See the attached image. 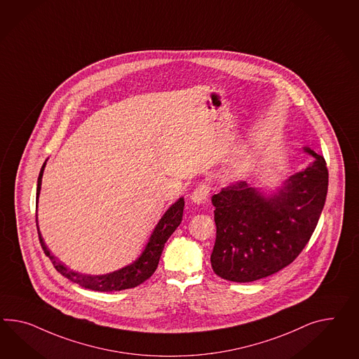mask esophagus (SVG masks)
Listing matches in <instances>:
<instances>
[{"label":"esophagus","mask_w":359,"mask_h":359,"mask_svg":"<svg viewBox=\"0 0 359 359\" xmlns=\"http://www.w3.org/2000/svg\"><path fill=\"white\" fill-rule=\"evenodd\" d=\"M210 190H211V189H210L208 184H199V186L194 190L193 194L190 195L191 202L195 203V204H204V203L207 202L208 196H210Z\"/></svg>","instance_id":"obj_1"}]
</instances>
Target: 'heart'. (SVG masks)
Instances as JSON below:
<instances>
[{
    "label": "heart",
    "instance_id": "obj_1",
    "mask_svg": "<svg viewBox=\"0 0 359 359\" xmlns=\"http://www.w3.org/2000/svg\"><path fill=\"white\" fill-rule=\"evenodd\" d=\"M245 165H246V164H245V163H242V164H239V165L237 166V172H241V170H243V169H245Z\"/></svg>",
    "mask_w": 359,
    "mask_h": 359
}]
</instances>
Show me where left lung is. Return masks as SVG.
Instances as JSON below:
<instances>
[{
  "label": "left lung",
  "mask_w": 359,
  "mask_h": 359,
  "mask_svg": "<svg viewBox=\"0 0 359 359\" xmlns=\"http://www.w3.org/2000/svg\"><path fill=\"white\" fill-rule=\"evenodd\" d=\"M304 151L313 163L276 191L266 194L241 181L212 196L216 241L211 266L217 276L234 283L271 276L307 245L327 198L328 169L322 155Z\"/></svg>",
  "instance_id": "left-lung-1"
}]
</instances>
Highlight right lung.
I'll use <instances>...</instances> for the list:
<instances>
[{"label": "right lung", "instance_id": "right-lung-1", "mask_svg": "<svg viewBox=\"0 0 359 359\" xmlns=\"http://www.w3.org/2000/svg\"><path fill=\"white\" fill-rule=\"evenodd\" d=\"M46 165V160L41 166L40 175L37 178V202H39L40 190H41V178H43ZM184 207V198H180L177 202L173 203L166 210L163 217L158 220L155 229L152 230V233L148 238L147 245L143 250V252L140 254V257L137 260H134L129 266H123V268L117 269L111 273H107V275H83L79 272L72 271L70 268L65 266L64 263H61L55 255L50 254L49 248H46V242L41 237V233H40L39 225H37L36 216L37 233H39L41 248L44 250L46 257L50 259L55 269L62 276L69 278L70 281H73L78 285L84 286L87 289L96 290V292H118V290H125V289L140 285L142 283H144L146 280L154 275V272L156 271L160 257H161V252L165 246L166 241L173 234V231L177 229V226L182 221Z\"/></svg>", "mask_w": 359, "mask_h": 359}]
</instances>
